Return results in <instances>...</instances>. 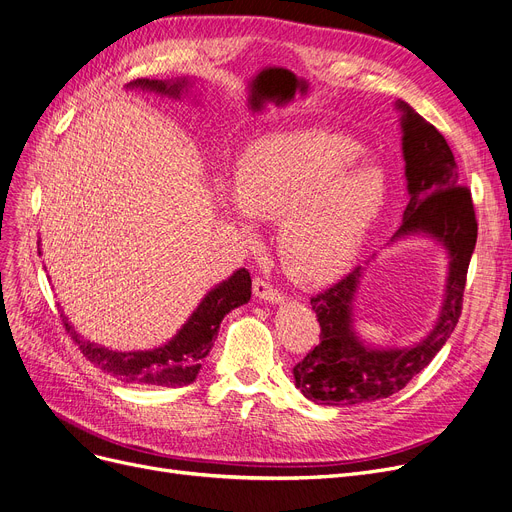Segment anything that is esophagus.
<instances>
[{"instance_id": "1", "label": "esophagus", "mask_w": 512, "mask_h": 512, "mask_svg": "<svg viewBox=\"0 0 512 512\" xmlns=\"http://www.w3.org/2000/svg\"><path fill=\"white\" fill-rule=\"evenodd\" d=\"M254 294L260 300H267V302H273V304L283 302V294L275 288V285L269 279H264V277L254 279Z\"/></svg>"}]
</instances>
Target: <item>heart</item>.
Returning a JSON list of instances; mask_svg holds the SVG:
<instances>
[{"mask_svg": "<svg viewBox=\"0 0 512 512\" xmlns=\"http://www.w3.org/2000/svg\"><path fill=\"white\" fill-rule=\"evenodd\" d=\"M357 140L330 132L262 138L241 155L233 195L237 220L279 222V256L300 283H330L351 269L386 203V180L359 163Z\"/></svg>", "mask_w": 512, "mask_h": 512, "instance_id": "obj_1", "label": "heart"}]
</instances>
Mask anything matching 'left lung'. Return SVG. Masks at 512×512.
<instances>
[{
	"instance_id": "1",
	"label": "left lung",
	"mask_w": 512,
	"mask_h": 512,
	"mask_svg": "<svg viewBox=\"0 0 512 512\" xmlns=\"http://www.w3.org/2000/svg\"><path fill=\"white\" fill-rule=\"evenodd\" d=\"M403 111V159L410 203L393 239L428 235L445 245L449 273L445 300L433 332L407 349H372L353 330V300L363 269H353L332 288L311 298L321 334L315 349L294 365L300 393L321 405H361L399 393L433 361L452 336L462 313L470 256L477 243V218L470 189L460 185L452 149L443 134L410 105Z\"/></svg>"
}]
</instances>
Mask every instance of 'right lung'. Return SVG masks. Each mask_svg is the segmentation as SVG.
I'll return each instance as SVG.
<instances>
[{"instance_id": "add662e5", "label": "right lung", "mask_w": 512, "mask_h": 512, "mask_svg": "<svg viewBox=\"0 0 512 512\" xmlns=\"http://www.w3.org/2000/svg\"><path fill=\"white\" fill-rule=\"evenodd\" d=\"M132 88L153 90L159 94L180 96V90L187 81H159V79H136ZM252 296V277L245 269L235 271L229 279L218 283L208 296L201 300L189 321L180 327V332L168 342L153 351L117 353L105 346H98L90 340L79 338L65 315L63 323L67 334L79 346L88 361L98 365L102 372L126 384H147V386H185L191 384L199 370L201 361L212 351L218 336V327L224 315L237 306L245 304Z\"/></svg>"}]
</instances>
